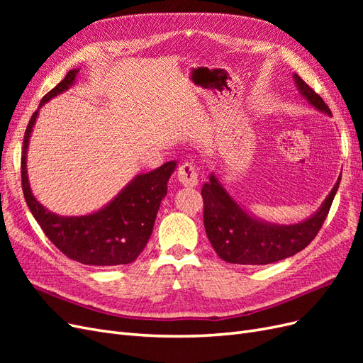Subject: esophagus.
<instances>
[{
    "label": "esophagus",
    "instance_id": "esophagus-1",
    "mask_svg": "<svg viewBox=\"0 0 363 363\" xmlns=\"http://www.w3.org/2000/svg\"><path fill=\"white\" fill-rule=\"evenodd\" d=\"M177 177H179V182L183 186H186V188H195V186H199V182H200L199 171H196L195 164L191 162H184L182 164L179 168Z\"/></svg>",
    "mask_w": 363,
    "mask_h": 363
}]
</instances>
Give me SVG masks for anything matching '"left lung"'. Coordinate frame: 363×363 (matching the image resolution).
Instances as JSON below:
<instances>
[{"label":"left lung","instance_id":"left-lung-1","mask_svg":"<svg viewBox=\"0 0 363 363\" xmlns=\"http://www.w3.org/2000/svg\"><path fill=\"white\" fill-rule=\"evenodd\" d=\"M298 91L313 107L332 115L330 108L300 75H294ZM340 177L315 215L294 225H276L248 215L223 188L215 175L204 183L203 219L206 235L216 255L228 263L268 265L291 257L309 245L330 211Z\"/></svg>","mask_w":363,"mask_h":363}]
</instances>
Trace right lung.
Masks as SVG:
<instances>
[{
	"label": "right lung",
	"mask_w": 363,
	"mask_h": 363,
	"mask_svg": "<svg viewBox=\"0 0 363 363\" xmlns=\"http://www.w3.org/2000/svg\"><path fill=\"white\" fill-rule=\"evenodd\" d=\"M79 69L67 77L42 98L40 106L50 98L67 91L74 83ZM38 111L31 115L26 128L23 156H21V183L30 212L43 233L69 259L94 267L125 265L138 259L145 248L155 227L160 201L167 195V184L175 169V162L140 174L116 199L92 215L59 216L47 211L31 194L27 177V147Z\"/></svg>",
	"instance_id": "add662e5"
}]
</instances>
